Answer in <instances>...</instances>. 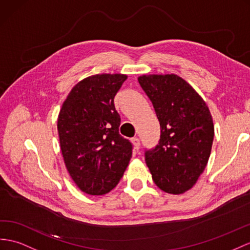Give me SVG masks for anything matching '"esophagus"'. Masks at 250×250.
<instances>
[{
  "label": "esophagus",
  "mask_w": 250,
  "mask_h": 250,
  "mask_svg": "<svg viewBox=\"0 0 250 250\" xmlns=\"http://www.w3.org/2000/svg\"><path fill=\"white\" fill-rule=\"evenodd\" d=\"M131 142L133 144V146H135L136 149H139L140 148V139L138 137H135L131 139Z\"/></svg>",
  "instance_id": "34e87169"
}]
</instances>
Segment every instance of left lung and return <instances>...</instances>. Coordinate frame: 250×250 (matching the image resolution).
<instances>
[{
    "mask_svg": "<svg viewBox=\"0 0 250 250\" xmlns=\"http://www.w3.org/2000/svg\"><path fill=\"white\" fill-rule=\"evenodd\" d=\"M159 120L161 135L145 162L156 186L182 194L196 184L208 163L214 126L208 106L185 79L175 75L138 78Z\"/></svg>",
    "mask_w": 250,
    "mask_h": 250,
    "instance_id": "left-lung-1",
    "label": "left lung"
}]
</instances>
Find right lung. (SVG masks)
I'll list each match as a JSON object with an SVG mask.
<instances>
[{
    "label": "right lung",
    "mask_w": 250,
    "mask_h": 250,
    "mask_svg": "<svg viewBox=\"0 0 250 250\" xmlns=\"http://www.w3.org/2000/svg\"><path fill=\"white\" fill-rule=\"evenodd\" d=\"M124 74L89 76L73 87L57 121L66 169L76 186L103 195L119 184L132 155V144L119 132L121 118L113 99Z\"/></svg>",
    "instance_id": "obj_1"
}]
</instances>
